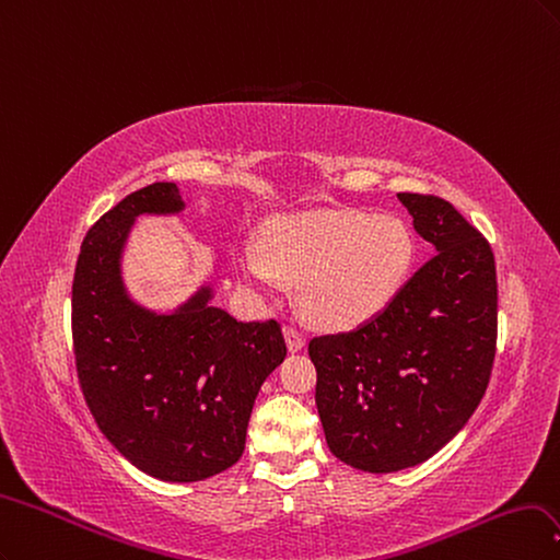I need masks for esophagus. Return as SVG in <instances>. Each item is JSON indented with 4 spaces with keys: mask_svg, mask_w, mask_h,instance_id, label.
I'll use <instances>...</instances> for the list:
<instances>
[{
    "mask_svg": "<svg viewBox=\"0 0 560 560\" xmlns=\"http://www.w3.org/2000/svg\"><path fill=\"white\" fill-rule=\"evenodd\" d=\"M283 337H285L288 351H291V353H298V351L304 349V339H302L300 330H295L293 326H285V328H283Z\"/></svg>",
    "mask_w": 560,
    "mask_h": 560,
    "instance_id": "obj_1",
    "label": "esophagus"
}]
</instances>
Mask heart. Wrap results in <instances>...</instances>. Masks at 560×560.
Here are the masks:
<instances>
[{
  "mask_svg": "<svg viewBox=\"0 0 560 560\" xmlns=\"http://www.w3.org/2000/svg\"><path fill=\"white\" fill-rule=\"evenodd\" d=\"M417 260V240L393 213L312 209L272 219L262 242L234 246V267L269 295L281 281L300 283L306 316L349 328L376 316L400 293Z\"/></svg>",
  "mask_w": 560,
  "mask_h": 560,
  "instance_id": "heart-1",
  "label": "heart"
}]
</instances>
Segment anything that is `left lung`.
<instances>
[{
  "instance_id": "left-lung-1",
  "label": "left lung",
  "mask_w": 560,
  "mask_h": 560,
  "mask_svg": "<svg viewBox=\"0 0 560 560\" xmlns=\"http://www.w3.org/2000/svg\"><path fill=\"white\" fill-rule=\"evenodd\" d=\"M398 200L435 256L363 326L310 341L326 442L374 475L419 465L458 435L489 386L498 339L489 242L442 197Z\"/></svg>"
}]
</instances>
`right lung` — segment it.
Listing matches in <instances>:
<instances>
[{
    "mask_svg": "<svg viewBox=\"0 0 560 560\" xmlns=\"http://www.w3.org/2000/svg\"><path fill=\"white\" fill-rule=\"evenodd\" d=\"M186 209L176 184L120 200L90 228L71 288L83 398L120 454L162 481H202L240 460L256 395L285 358L277 320L242 323L205 283L174 312L135 302L122 250L139 215Z\"/></svg>",
    "mask_w": 560,
    "mask_h": 560,
    "instance_id": "obj_1",
    "label": "right lung"
}]
</instances>
